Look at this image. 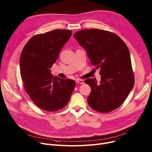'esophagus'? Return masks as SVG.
<instances>
[{
	"instance_id": "1",
	"label": "esophagus",
	"mask_w": 152,
	"mask_h": 152,
	"mask_svg": "<svg viewBox=\"0 0 152 152\" xmlns=\"http://www.w3.org/2000/svg\"><path fill=\"white\" fill-rule=\"evenodd\" d=\"M76 83H77V84H84V81L82 80V79H76Z\"/></svg>"
}]
</instances>
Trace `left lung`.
Here are the masks:
<instances>
[{"label":"left lung","instance_id":"8db88e82","mask_svg":"<svg viewBox=\"0 0 152 152\" xmlns=\"http://www.w3.org/2000/svg\"><path fill=\"white\" fill-rule=\"evenodd\" d=\"M87 52L95 69H100L101 81L87 79L91 87L89 105L100 113H109L120 107L134 85L128 47L117 34L108 31L89 29L73 35Z\"/></svg>","mask_w":152,"mask_h":152}]
</instances>
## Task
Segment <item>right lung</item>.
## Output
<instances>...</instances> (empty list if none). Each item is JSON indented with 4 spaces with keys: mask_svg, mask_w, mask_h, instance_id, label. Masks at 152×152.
<instances>
[{
    "mask_svg": "<svg viewBox=\"0 0 152 152\" xmlns=\"http://www.w3.org/2000/svg\"><path fill=\"white\" fill-rule=\"evenodd\" d=\"M72 31L55 29L32 37L20 56V74L23 86L39 108L47 111L65 107L75 87L73 79L53 77L50 68L58 58Z\"/></svg>",
    "mask_w": 152,
    "mask_h": 152,
    "instance_id": "1",
    "label": "right lung"
}]
</instances>
